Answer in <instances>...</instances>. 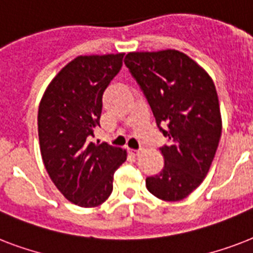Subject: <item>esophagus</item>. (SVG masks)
Here are the masks:
<instances>
[{"instance_id": "obj_1", "label": "esophagus", "mask_w": 253, "mask_h": 253, "mask_svg": "<svg viewBox=\"0 0 253 253\" xmlns=\"http://www.w3.org/2000/svg\"><path fill=\"white\" fill-rule=\"evenodd\" d=\"M128 154L132 155V156H138L140 154V151L139 150H128Z\"/></svg>"}]
</instances>
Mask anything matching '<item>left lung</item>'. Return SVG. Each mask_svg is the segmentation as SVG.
<instances>
[{
    "label": "left lung",
    "mask_w": 253,
    "mask_h": 253,
    "mask_svg": "<svg viewBox=\"0 0 253 253\" xmlns=\"http://www.w3.org/2000/svg\"><path fill=\"white\" fill-rule=\"evenodd\" d=\"M125 64L169 142L160 148L162 172L147 177V189L163 201L184 200L204 181L219 144L215 85L202 67L176 49L130 52Z\"/></svg>",
    "instance_id": "1"
}]
</instances>
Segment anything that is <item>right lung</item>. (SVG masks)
<instances>
[{"mask_svg":"<svg viewBox=\"0 0 253 253\" xmlns=\"http://www.w3.org/2000/svg\"><path fill=\"white\" fill-rule=\"evenodd\" d=\"M125 53L77 56L45 89L38 111V135L45 170L60 193L81 208L103 204L114 172L127 154L89 142L99 126L103 91L122 68Z\"/></svg>","mask_w":253,"mask_h":253,"instance_id":"add662e5","label":"right lung"}]
</instances>
